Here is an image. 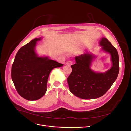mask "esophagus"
<instances>
[{"label": "esophagus", "instance_id": "esophagus-1", "mask_svg": "<svg viewBox=\"0 0 131 131\" xmlns=\"http://www.w3.org/2000/svg\"><path fill=\"white\" fill-rule=\"evenodd\" d=\"M66 64L68 65H71L72 64V61H68L67 63H66Z\"/></svg>", "mask_w": 131, "mask_h": 131}]
</instances>
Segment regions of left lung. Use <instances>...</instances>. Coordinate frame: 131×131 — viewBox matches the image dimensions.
Masks as SVG:
<instances>
[{
	"mask_svg": "<svg viewBox=\"0 0 131 131\" xmlns=\"http://www.w3.org/2000/svg\"><path fill=\"white\" fill-rule=\"evenodd\" d=\"M100 43L103 50L110 54L113 66L105 73H96L90 67L92 55L86 53L77 56L76 63L71 66L72 71L67 82L70 92L78 97L90 100L102 96L118 77L119 58L117 49L106 38H102Z\"/></svg>",
	"mask_w": 131,
	"mask_h": 131,
	"instance_id": "1",
	"label": "left lung"
}]
</instances>
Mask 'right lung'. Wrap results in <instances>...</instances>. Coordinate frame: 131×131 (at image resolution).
Masks as SVG:
<instances>
[{
	"label": "right lung",
	"mask_w": 131,
	"mask_h": 131,
	"mask_svg": "<svg viewBox=\"0 0 131 131\" xmlns=\"http://www.w3.org/2000/svg\"><path fill=\"white\" fill-rule=\"evenodd\" d=\"M35 38L22 47L17 52L11 68V78L21 97L30 101L41 98L47 91L51 71L63 64L48 57H38L35 52Z\"/></svg>",
	"instance_id": "1"
}]
</instances>
